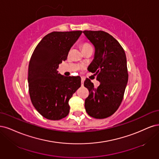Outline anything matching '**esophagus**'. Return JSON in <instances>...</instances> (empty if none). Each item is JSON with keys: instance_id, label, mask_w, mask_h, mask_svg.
I'll list each match as a JSON object with an SVG mask.
<instances>
[{"instance_id": "1", "label": "esophagus", "mask_w": 159, "mask_h": 159, "mask_svg": "<svg viewBox=\"0 0 159 159\" xmlns=\"http://www.w3.org/2000/svg\"><path fill=\"white\" fill-rule=\"evenodd\" d=\"M84 79H83V78H82V79H81V85L82 86H83L84 85Z\"/></svg>"}]
</instances>
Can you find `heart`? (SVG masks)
Instances as JSON below:
<instances>
[{
    "label": "heart",
    "mask_w": 159,
    "mask_h": 159,
    "mask_svg": "<svg viewBox=\"0 0 159 159\" xmlns=\"http://www.w3.org/2000/svg\"><path fill=\"white\" fill-rule=\"evenodd\" d=\"M81 48H82V49H83V52H85V51L88 50V49H93V47H92V45L89 43H84L82 44L81 45Z\"/></svg>",
    "instance_id": "heart-1"
}]
</instances>
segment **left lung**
<instances>
[{"label":"left lung","mask_w":159,"mask_h":159,"mask_svg":"<svg viewBox=\"0 0 159 159\" xmlns=\"http://www.w3.org/2000/svg\"><path fill=\"white\" fill-rule=\"evenodd\" d=\"M95 48L94 58L88 67L97 75L100 84H94L86 79L84 85L89 95L85 100V109L90 116L104 119L114 114L120 107L128 81L126 55L117 41L104 31H83Z\"/></svg>","instance_id":"left-lung-1"}]
</instances>
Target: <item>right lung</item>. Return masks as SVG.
Masks as SVG:
<instances>
[{
	"mask_svg": "<svg viewBox=\"0 0 159 159\" xmlns=\"http://www.w3.org/2000/svg\"><path fill=\"white\" fill-rule=\"evenodd\" d=\"M82 31L53 32L40 41L30 59L28 87L30 99L46 119L59 120L69 114V100L81 85L77 76L58 73L59 65L67 58Z\"/></svg>",
	"mask_w": 159,
	"mask_h": 159,
	"instance_id": "right-lung-1",
	"label": "right lung"
}]
</instances>
